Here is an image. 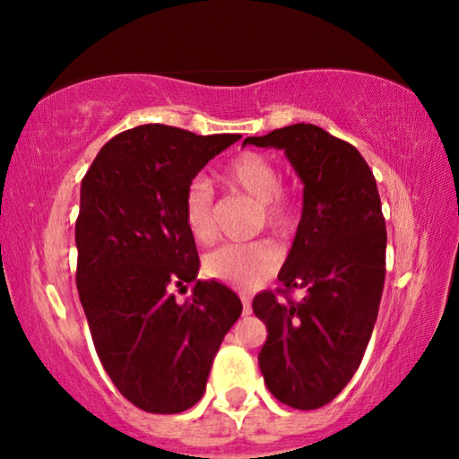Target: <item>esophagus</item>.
<instances>
[{
    "label": "esophagus",
    "mask_w": 459,
    "mask_h": 459,
    "mask_svg": "<svg viewBox=\"0 0 459 459\" xmlns=\"http://www.w3.org/2000/svg\"><path fill=\"white\" fill-rule=\"evenodd\" d=\"M250 311H253V305H250V299H248V297H242V313H244V316H250Z\"/></svg>",
    "instance_id": "1"
}]
</instances>
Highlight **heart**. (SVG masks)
Returning a JSON list of instances; mask_svg holds the SVG:
<instances>
[{
	"label": "heart",
	"instance_id": "obj_1",
	"mask_svg": "<svg viewBox=\"0 0 459 459\" xmlns=\"http://www.w3.org/2000/svg\"><path fill=\"white\" fill-rule=\"evenodd\" d=\"M219 178L230 192L255 200L259 209L256 228H265L275 238H288L297 230V203L280 187V171L272 159L256 152H242L221 169ZM184 221L196 242L211 244L215 240V204L211 186L204 179H194L186 187ZM278 267L280 253L265 240L228 244L212 250L204 259V273L209 278L242 290L265 284L273 278Z\"/></svg>",
	"mask_w": 459,
	"mask_h": 459
}]
</instances>
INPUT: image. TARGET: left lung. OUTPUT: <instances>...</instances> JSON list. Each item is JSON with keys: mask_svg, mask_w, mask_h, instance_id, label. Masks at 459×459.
I'll return each mask as SVG.
<instances>
[{"mask_svg": "<svg viewBox=\"0 0 459 459\" xmlns=\"http://www.w3.org/2000/svg\"><path fill=\"white\" fill-rule=\"evenodd\" d=\"M244 143L284 150L305 184L281 288L256 294L253 311L267 325L259 368L269 393L294 410H317L353 378L378 317L386 273L378 187L359 150L317 125H288ZM292 290L306 297L294 301Z\"/></svg>", "mask_w": 459, "mask_h": 459, "instance_id": "obj_1", "label": "left lung"}]
</instances>
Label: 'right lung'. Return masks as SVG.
<instances>
[{
	"label": "right lung",
	"mask_w": 459,
	"mask_h": 459,
	"mask_svg": "<svg viewBox=\"0 0 459 459\" xmlns=\"http://www.w3.org/2000/svg\"><path fill=\"white\" fill-rule=\"evenodd\" d=\"M238 140L140 125L106 142L81 181L79 299L106 374L143 411L196 405L242 313L234 290L196 280L198 250L184 221L186 187ZM190 283L179 304L172 290Z\"/></svg>",
	"instance_id": "1"
}]
</instances>
